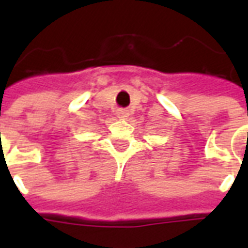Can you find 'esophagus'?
Here are the masks:
<instances>
[{
    "mask_svg": "<svg viewBox=\"0 0 248 248\" xmlns=\"http://www.w3.org/2000/svg\"><path fill=\"white\" fill-rule=\"evenodd\" d=\"M127 115H129L127 110H124V108H121V110H118V117H119V118H126Z\"/></svg>",
    "mask_w": 248,
    "mask_h": 248,
    "instance_id": "34e87169",
    "label": "esophagus"
}]
</instances>
